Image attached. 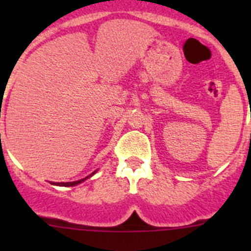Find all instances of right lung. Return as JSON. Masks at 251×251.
<instances>
[{"instance_id": "right-lung-1", "label": "right lung", "mask_w": 251, "mask_h": 251, "mask_svg": "<svg viewBox=\"0 0 251 251\" xmlns=\"http://www.w3.org/2000/svg\"><path fill=\"white\" fill-rule=\"evenodd\" d=\"M95 173H96V171H95ZM95 173H93V174H95ZM92 175H90V176H92ZM86 178H88V177H85V178L78 179V181H75V182H58V183H52V184H57V186H64V187H72V186H76V184L81 183V182L85 181Z\"/></svg>"}]
</instances>
